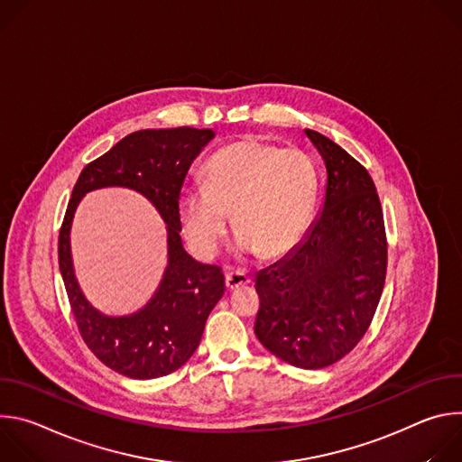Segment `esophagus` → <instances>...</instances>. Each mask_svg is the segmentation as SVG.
<instances>
[{
    "mask_svg": "<svg viewBox=\"0 0 462 462\" xmlns=\"http://www.w3.org/2000/svg\"><path fill=\"white\" fill-rule=\"evenodd\" d=\"M250 283V278L246 273H241V271H228L225 274V285L228 291H234L237 287H243V285H248Z\"/></svg>",
    "mask_w": 462,
    "mask_h": 462,
    "instance_id": "34e87169",
    "label": "esophagus"
}]
</instances>
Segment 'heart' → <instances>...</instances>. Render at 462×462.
<instances>
[{"instance_id": "obj_1", "label": "heart", "mask_w": 462, "mask_h": 462, "mask_svg": "<svg viewBox=\"0 0 462 462\" xmlns=\"http://www.w3.org/2000/svg\"><path fill=\"white\" fill-rule=\"evenodd\" d=\"M314 197L316 171L303 152L245 139L208 159L205 184L180 191L179 217L189 246L201 257L219 250L230 212L237 255L280 257L307 230Z\"/></svg>"}]
</instances>
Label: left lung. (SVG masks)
I'll return each mask as SVG.
<instances>
[{
    "mask_svg": "<svg viewBox=\"0 0 462 462\" xmlns=\"http://www.w3.org/2000/svg\"><path fill=\"white\" fill-rule=\"evenodd\" d=\"M327 170L325 197L303 239L255 274L263 347L301 369L344 358L365 335L387 267L383 216L367 170L331 139L305 129Z\"/></svg>",
    "mask_w": 462,
    "mask_h": 462,
    "instance_id": "1",
    "label": "left lung"
}]
</instances>
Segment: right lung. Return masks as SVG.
I'll return each instance as SVG.
<instances>
[{"label":"right lung","mask_w":462,"mask_h":462,"mask_svg":"<svg viewBox=\"0 0 462 462\" xmlns=\"http://www.w3.org/2000/svg\"><path fill=\"white\" fill-rule=\"evenodd\" d=\"M214 129H141L89 162L75 188L58 237V263L80 335L109 369L137 380L170 374L188 362L201 342L205 323L225 294L219 267L193 259L182 246L179 195L184 177ZM127 187L141 192L167 223L169 263L149 303L124 317L98 311L76 280L70 254L74 212L86 192Z\"/></svg>","instance_id":"right-lung-1"}]
</instances>
